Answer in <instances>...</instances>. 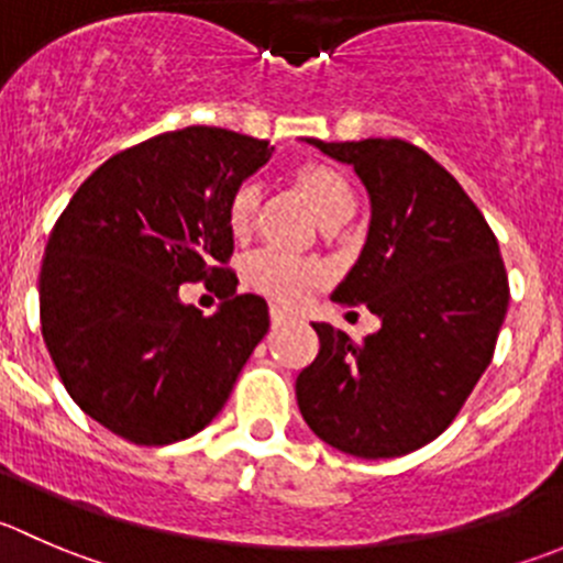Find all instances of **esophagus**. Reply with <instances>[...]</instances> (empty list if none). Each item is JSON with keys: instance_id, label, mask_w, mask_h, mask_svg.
<instances>
[{"instance_id": "esophagus-1", "label": "esophagus", "mask_w": 563, "mask_h": 563, "mask_svg": "<svg viewBox=\"0 0 563 563\" xmlns=\"http://www.w3.org/2000/svg\"><path fill=\"white\" fill-rule=\"evenodd\" d=\"M269 316H272V327H280V324H286V321H288V316L283 313L280 308H272Z\"/></svg>"}]
</instances>
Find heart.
Instances as JSON below:
<instances>
[{
	"mask_svg": "<svg viewBox=\"0 0 563 563\" xmlns=\"http://www.w3.org/2000/svg\"><path fill=\"white\" fill-rule=\"evenodd\" d=\"M294 187L302 195L305 203L313 209L316 220L324 231H335L354 214V187L346 173L321 162H308L294 170ZM261 206V187L255 181L242 184L228 203V225L233 236H247L255 225V214ZM244 277L258 294L269 297L277 305L302 302L313 286H319L321 269L310 261L288 258L277 253H255L244 266Z\"/></svg>",
	"mask_w": 563,
	"mask_h": 563,
	"instance_id": "heart-1",
	"label": "heart"
}]
</instances>
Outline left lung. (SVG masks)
<instances>
[{
  "mask_svg": "<svg viewBox=\"0 0 563 563\" xmlns=\"http://www.w3.org/2000/svg\"><path fill=\"white\" fill-rule=\"evenodd\" d=\"M305 143L352 165L371 200L368 236L332 302L365 305L382 327L363 343L313 324L319 354L297 404L319 440L393 460L449 429L493 360L509 308L495 233L465 189L404 140Z\"/></svg>",
  "mask_w": 563,
  "mask_h": 563,
  "instance_id": "1",
  "label": "left lung"
}]
</instances>
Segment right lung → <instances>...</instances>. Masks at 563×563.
<instances>
[{
	"label": "right lung",
	"mask_w": 563,
	"mask_h": 563,
	"mask_svg": "<svg viewBox=\"0 0 563 563\" xmlns=\"http://www.w3.org/2000/svg\"><path fill=\"white\" fill-rule=\"evenodd\" d=\"M266 140L214 125L151 136L103 162L59 214L41 266V332L65 390L103 429L167 445L209 427L269 330L236 294L228 203L272 159ZM214 279L203 317L181 282Z\"/></svg>",
	"instance_id": "add662e5"
}]
</instances>
